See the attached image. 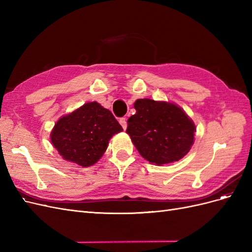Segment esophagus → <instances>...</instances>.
<instances>
[{"label":"esophagus","instance_id":"1","mask_svg":"<svg viewBox=\"0 0 252 252\" xmlns=\"http://www.w3.org/2000/svg\"><path fill=\"white\" fill-rule=\"evenodd\" d=\"M119 122H120V124H121V126L123 127V129L125 130V129L127 128V123H126V119L125 118H121L120 120H119Z\"/></svg>","mask_w":252,"mask_h":252}]
</instances>
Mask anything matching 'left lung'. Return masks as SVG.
Masks as SVG:
<instances>
[{
    "label": "left lung",
    "mask_w": 252,
    "mask_h": 252,
    "mask_svg": "<svg viewBox=\"0 0 252 252\" xmlns=\"http://www.w3.org/2000/svg\"><path fill=\"white\" fill-rule=\"evenodd\" d=\"M133 106L136 112L128 119L126 132L145 159L162 166L188 154L196 128L180 106L151 98H139Z\"/></svg>",
    "instance_id": "obj_1"
}]
</instances>
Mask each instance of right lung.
<instances>
[{
	"label": "right lung",
	"instance_id": "obj_1",
	"mask_svg": "<svg viewBox=\"0 0 252 252\" xmlns=\"http://www.w3.org/2000/svg\"><path fill=\"white\" fill-rule=\"evenodd\" d=\"M122 130L108 109L97 102H89L60 118L50 141L66 161L89 167L103 157L109 140Z\"/></svg>",
	"mask_w": 252,
	"mask_h": 252
}]
</instances>
